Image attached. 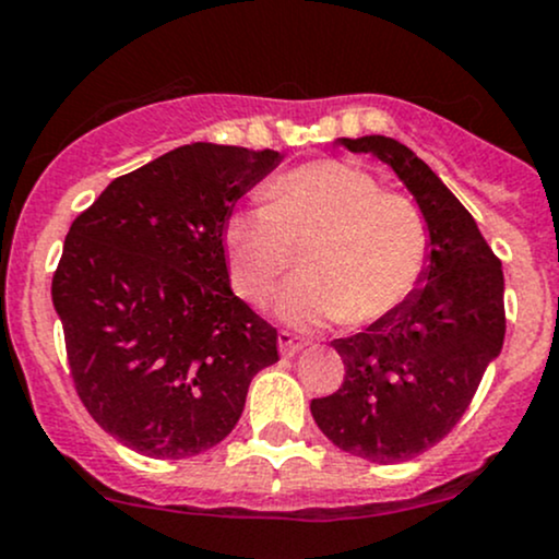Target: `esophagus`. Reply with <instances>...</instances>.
<instances>
[{
    "label": "esophagus",
    "mask_w": 559,
    "mask_h": 559,
    "mask_svg": "<svg viewBox=\"0 0 559 559\" xmlns=\"http://www.w3.org/2000/svg\"><path fill=\"white\" fill-rule=\"evenodd\" d=\"M308 345V340L299 334H294V331H278V349L284 358H292V355H297L299 349Z\"/></svg>",
    "instance_id": "1"
}]
</instances>
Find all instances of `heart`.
I'll return each mask as SVG.
<instances>
[{"instance_id":"obj_1","label":"heart","mask_w":559,"mask_h":559,"mask_svg":"<svg viewBox=\"0 0 559 559\" xmlns=\"http://www.w3.org/2000/svg\"><path fill=\"white\" fill-rule=\"evenodd\" d=\"M305 251V273L281 297L297 321H382L414 297L429 265V228L411 195L384 190L347 162H310L265 186V204L230 212L223 249L233 289L262 302Z\"/></svg>"}]
</instances>
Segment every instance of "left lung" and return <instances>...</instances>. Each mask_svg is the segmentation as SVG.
Returning <instances> with one entry per match:
<instances>
[{
	"label": "left lung",
	"instance_id": "left-lung-1",
	"mask_svg": "<svg viewBox=\"0 0 559 559\" xmlns=\"http://www.w3.org/2000/svg\"><path fill=\"white\" fill-rule=\"evenodd\" d=\"M395 169L429 228L425 281L403 308L334 340L345 382L310 403L336 449L373 464L419 456L469 408L507 331L504 273L472 214L403 143L382 134L340 140Z\"/></svg>",
	"mask_w": 559,
	"mask_h": 559
}]
</instances>
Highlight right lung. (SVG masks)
I'll return each instance as SVG.
<instances>
[{
  "mask_svg": "<svg viewBox=\"0 0 559 559\" xmlns=\"http://www.w3.org/2000/svg\"><path fill=\"white\" fill-rule=\"evenodd\" d=\"M278 151L193 143L116 177L71 223L52 305L79 401L153 459L212 449L241 419L278 331L230 289L223 225Z\"/></svg>",
  "mask_w": 559,
  "mask_h": 559,
  "instance_id": "right-lung-1",
  "label": "right lung"
}]
</instances>
